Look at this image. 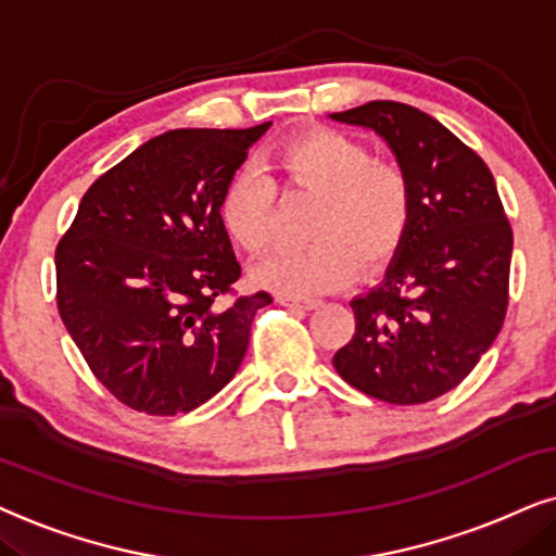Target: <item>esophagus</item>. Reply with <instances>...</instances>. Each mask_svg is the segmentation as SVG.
<instances>
[{
  "label": "esophagus",
  "instance_id": "obj_1",
  "mask_svg": "<svg viewBox=\"0 0 556 556\" xmlns=\"http://www.w3.org/2000/svg\"><path fill=\"white\" fill-rule=\"evenodd\" d=\"M277 302L282 307H300V309H315L320 307V300H300V298H290V294H277Z\"/></svg>",
  "mask_w": 556,
  "mask_h": 556
}]
</instances>
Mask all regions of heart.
I'll return each instance as SVG.
<instances>
[{"mask_svg":"<svg viewBox=\"0 0 556 556\" xmlns=\"http://www.w3.org/2000/svg\"><path fill=\"white\" fill-rule=\"evenodd\" d=\"M262 167L287 190L315 195L305 247L274 251L254 269L266 290L290 298L330 292L355 269L371 271L402 247L412 224V182L404 167L374 160L343 131L315 127L279 139ZM262 169H241L220 195V220L236 247L256 256L274 241V190Z\"/></svg>","mask_w":556,"mask_h":556,"instance_id":"1","label":"heart"}]
</instances>
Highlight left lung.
<instances>
[{
  "label": "left lung",
  "mask_w": 556,
  "mask_h": 556,
  "mask_svg": "<svg viewBox=\"0 0 556 556\" xmlns=\"http://www.w3.org/2000/svg\"><path fill=\"white\" fill-rule=\"evenodd\" d=\"M330 118L387 139L412 182L409 231L381 282L351 302L355 332L332 366L381 402H432L498 336L514 231L491 169L438 118L399 101H368Z\"/></svg>",
  "instance_id": "obj_1"
}]
</instances>
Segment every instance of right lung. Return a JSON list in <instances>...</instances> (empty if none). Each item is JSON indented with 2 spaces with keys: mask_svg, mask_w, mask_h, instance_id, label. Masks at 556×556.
<instances>
[{
  "mask_svg": "<svg viewBox=\"0 0 556 556\" xmlns=\"http://www.w3.org/2000/svg\"><path fill=\"white\" fill-rule=\"evenodd\" d=\"M269 122L173 129L86 190L55 249L58 313L96 379L131 409L175 417L239 371L266 292L241 277L220 195Z\"/></svg>",
  "mask_w": 556,
  "mask_h": 556,
  "instance_id": "1",
  "label": "right lung"
}]
</instances>
